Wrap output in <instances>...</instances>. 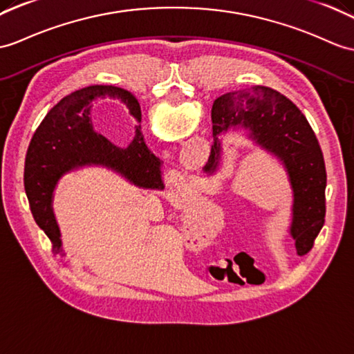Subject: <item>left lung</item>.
Listing matches in <instances>:
<instances>
[{"mask_svg": "<svg viewBox=\"0 0 354 354\" xmlns=\"http://www.w3.org/2000/svg\"><path fill=\"white\" fill-rule=\"evenodd\" d=\"M214 143L203 171L214 175L221 166V136L244 131L252 143L282 162L292 192L288 232L303 257L322 231L326 217V166L322 147L303 113L276 90L253 86L218 96L212 104Z\"/></svg>", "mask_w": 354, "mask_h": 354, "instance_id": "8db88e82", "label": "left lung"}]
</instances>
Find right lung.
<instances>
[{
  "label": "right lung",
  "instance_id": "obj_1",
  "mask_svg": "<svg viewBox=\"0 0 354 354\" xmlns=\"http://www.w3.org/2000/svg\"><path fill=\"white\" fill-rule=\"evenodd\" d=\"M100 97L119 100L137 122L142 110L136 96L116 86H88L80 88L51 109L31 138L24 169V187L31 214L53 243V252L63 253L62 234L57 225L53 199L59 180L83 167H105L146 190H161L160 161L147 149L140 127L127 147L113 145L97 134L90 113Z\"/></svg>",
  "mask_w": 354,
  "mask_h": 354
}]
</instances>
